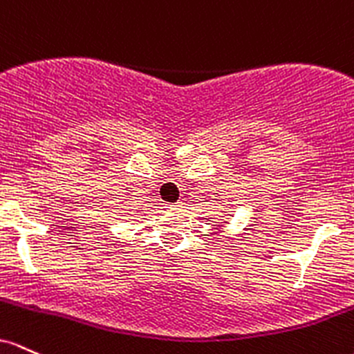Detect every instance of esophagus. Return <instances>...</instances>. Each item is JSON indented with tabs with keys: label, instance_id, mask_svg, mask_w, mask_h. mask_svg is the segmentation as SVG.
I'll list each match as a JSON object with an SVG mask.
<instances>
[{
	"label": "esophagus",
	"instance_id": "34e87169",
	"mask_svg": "<svg viewBox=\"0 0 354 354\" xmlns=\"http://www.w3.org/2000/svg\"><path fill=\"white\" fill-rule=\"evenodd\" d=\"M178 207H180V205H169V209H172V210H178Z\"/></svg>",
	"mask_w": 354,
	"mask_h": 354
}]
</instances>
